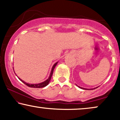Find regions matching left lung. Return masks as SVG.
Instances as JSON below:
<instances>
[{
	"label": "left lung",
	"mask_w": 120,
	"mask_h": 120,
	"mask_svg": "<svg viewBox=\"0 0 120 120\" xmlns=\"http://www.w3.org/2000/svg\"><path fill=\"white\" fill-rule=\"evenodd\" d=\"M78 87H79V88H81V89H83V90H94V89H96V88H98V87H96V88H91V89H87V88H82V87H80V86H78V85H76Z\"/></svg>",
	"instance_id": "8db88e82"
}]
</instances>
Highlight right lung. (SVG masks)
Wrapping results in <instances>:
<instances>
[{
	"instance_id": "add662e5",
	"label": "right lung",
	"mask_w": 120,
	"mask_h": 120,
	"mask_svg": "<svg viewBox=\"0 0 120 120\" xmlns=\"http://www.w3.org/2000/svg\"><path fill=\"white\" fill-rule=\"evenodd\" d=\"M57 63H58V62H57V63H56L55 64L53 65V67H52V70L51 71V73H50V76L49 77V78L47 79L46 80H45V81L42 82L41 83H37V84H30V83H28L27 82H24V81H23L22 80H21L20 78H19V80H21V81L23 83H24V84L27 85L28 87H32V88H42V87H44L46 86L47 85L49 84V82H50V81L51 80V78L52 77V75L53 74V70L54 69H55V67L56 66V65L57 64Z\"/></svg>"
}]
</instances>
